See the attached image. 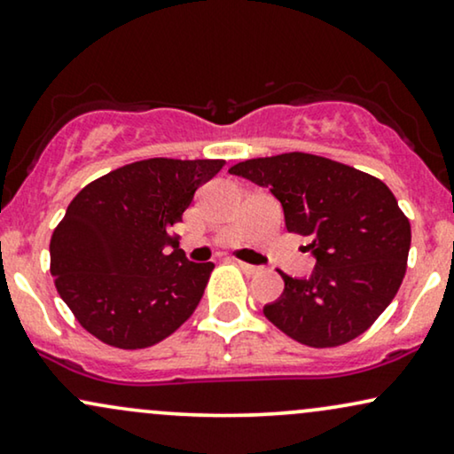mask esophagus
<instances>
[{"instance_id": "34e87169", "label": "esophagus", "mask_w": 454, "mask_h": 454, "mask_svg": "<svg viewBox=\"0 0 454 454\" xmlns=\"http://www.w3.org/2000/svg\"><path fill=\"white\" fill-rule=\"evenodd\" d=\"M238 267L242 270L246 276H254V273H259V267L250 265V262H244V261H238Z\"/></svg>"}]
</instances>
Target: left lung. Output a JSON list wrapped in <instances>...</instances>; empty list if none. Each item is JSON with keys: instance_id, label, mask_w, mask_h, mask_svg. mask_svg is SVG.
<instances>
[{"instance_id": "1", "label": "left lung", "mask_w": 454, "mask_h": 454, "mask_svg": "<svg viewBox=\"0 0 454 454\" xmlns=\"http://www.w3.org/2000/svg\"><path fill=\"white\" fill-rule=\"evenodd\" d=\"M282 201L286 229L317 259L309 279H284L262 307L273 326L307 347L349 343L398 294L411 250V223L381 178L311 153L254 158L229 168Z\"/></svg>"}]
</instances>
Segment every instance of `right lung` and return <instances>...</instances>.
<instances>
[{
    "label": "right lung",
    "mask_w": 454,
    "mask_h": 454,
    "mask_svg": "<svg viewBox=\"0 0 454 454\" xmlns=\"http://www.w3.org/2000/svg\"><path fill=\"white\" fill-rule=\"evenodd\" d=\"M223 166L141 160L71 200L50 239V273L82 328L111 347L143 349L192 317L215 265L184 259L170 229Z\"/></svg>",
    "instance_id": "1"
}]
</instances>
